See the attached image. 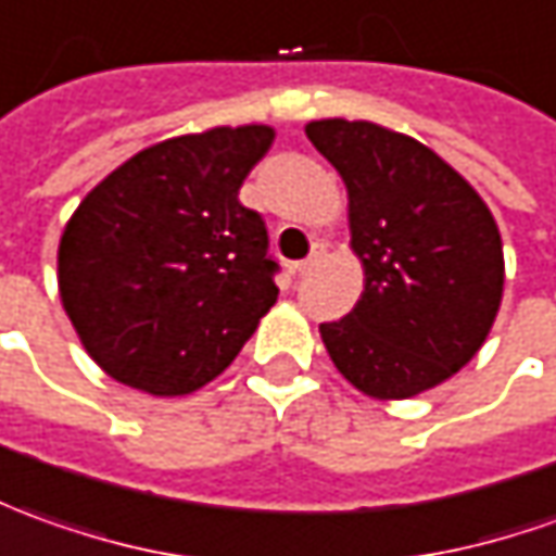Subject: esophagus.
Wrapping results in <instances>:
<instances>
[{"mask_svg":"<svg viewBox=\"0 0 556 556\" xmlns=\"http://www.w3.org/2000/svg\"><path fill=\"white\" fill-rule=\"evenodd\" d=\"M316 255H319V252H313V258H304V262L294 264V274H298V277L309 274V270H313V264H316Z\"/></svg>","mask_w":556,"mask_h":556,"instance_id":"1","label":"esophagus"}]
</instances>
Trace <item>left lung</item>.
I'll return each instance as SVG.
<instances>
[{"mask_svg": "<svg viewBox=\"0 0 556 556\" xmlns=\"http://www.w3.org/2000/svg\"><path fill=\"white\" fill-rule=\"evenodd\" d=\"M341 173L365 292L319 334L334 368L371 399H410L481 350L500 313L502 237L478 191L405 134L371 121H309Z\"/></svg>", "mask_w": 556, "mask_h": 556, "instance_id": "1", "label": "left lung"}]
</instances>
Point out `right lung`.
<instances>
[{
  "instance_id": "add662e5",
  "label": "right lung",
  "mask_w": 556,
  "mask_h": 556,
  "mask_svg": "<svg viewBox=\"0 0 556 556\" xmlns=\"http://www.w3.org/2000/svg\"><path fill=\"white\" fill-rule=\"evenodd\" d=\"M264 124L164 139L109 173L60 237L63 309L118 383L188 395L228 368L277 301L262 213L240 185Z\"/></svg>"
}]
</instances>
